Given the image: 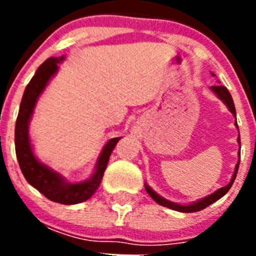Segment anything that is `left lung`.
Here are the masks:
<instances>
[{"mask_svg":"<svg viewBox=\"0 0 256 256\" xmlns=\"http://www.w3.org/2000/svg\"><path fill=\"white\" fill-rule=\"evenodd\" d=\"M212 76H214V74H212ZM212 91L214 92L216 96H218V98H220V100L223 101L226 105H227L228 110H230V112L234 115V118H236V108H234V100H232V96H230V94L228 92L227 88H226L224 86H212ZM234 124H236V126H237V122ZM237 128H238V126H237ZM237 141H238V144L241 146V141H240V133H238V138H237ZM238 158H240V151H238ZM238 165H240V160H238V162L236 164V168H234V176H232V180H230V182L228 183L227 186L222 187V188L216 190V191L214 192V194H212V195L206 196V198H201V200L195 201V202H192V204H188V205H180V204H177V202H172V201L162 198V196L158 195V194H156V192L154 191L150 186H148V183H144V188H146V191H148V195L152 198V200L155 201V202H158L159 205H162V206L169 208V209H172V210H177V212H200V210L205 209V208H208L209 205H212V202H216V201L219 200L220 198H223V196H224L226 194L230 191V188L232 187V184H234V180H236L237 170H238Z\"/></svg>","mask_w":256,"mask_h":256,"instance_id":"left-lung-1","label":"left lung"}]
</instances>
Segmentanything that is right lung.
Masks as SVG:
<instances>
[{
    "mask_svg": "<svg viewBox=\"0 0 256 256\" xmlns=\"http://www.w3.org/2000/svg\"><path fill=\"white\" fill-rule=\"evenodd\" d=\"M64 60L61 58H50L37 69L29 84L26 86L22 102H20L19 114L15 124V151L19 162L20 169L29 184L37 188L42 195L48 200L58 204L73 205L83 202L94 195L100 186L104 177V172L108 166V158L114 150L115 144L122 137L112 138L100 154L97 160L94 173L91 178L79 183H69L61 177L60 174L52 170L47 165L42 164L36 158L29 138V122L33 115L38 97L44 92L50 79L55 76L58 69V64Z\"/></svg>",
    "mask_w": 256,
    "mask_h": 256,
    "instance_id": "1",
    "label": "right lung"
}]
</instances>
